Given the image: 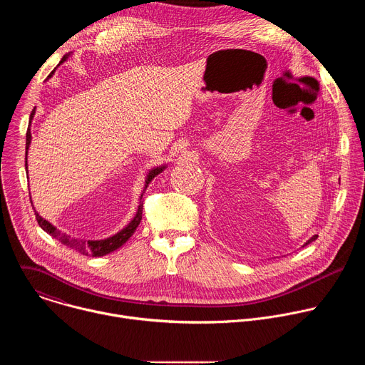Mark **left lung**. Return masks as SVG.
<instances>
[{"label": "left lung", "instance_id": "1", "mask_svg": "<svg viewBox=\"0 0 365 365\" xmlns=\"http://www.w3.org/2000/svg\"><path fill=\"white\" fill-rule=\"evenodd\" d=\"M317 238H318V235H314V237H312V238H310V240H309L306 244H309V242H312V241H315Z\"/></svg>", "mask_w": 365, "mask_h": 365}]
</instances>
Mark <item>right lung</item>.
Masks as SVG:
<instances>
[{
    "mask_svg": "<svg viewBox=\"0 0 365 365\" xmlns=\"http://www.w3.org/2000/svg\"><path fill=\"white\" fill-rule=\"evenodd\" d=\"M65 61V58L62 59V62ZM61 62V63H62ZM53 73V72H51ZM34 115V110L31 111L30 114V120L33 118ZM30 141H31V133H30V128L27 130V134H26V166H27V150H29V145H30ZM27 169V168H26ZM163 170V168H159V169H154L148 173L147 176V180H145V186L158 176L160 172ZM143 197V196H141ZM34 215H36V221L37 224L47 232L50 234L53 238H56L59 242H62L63 245L69 247V248H73L75 251L81 252V254H85V255H92V257H101V255H106L117 248H120L135 231V228L138 227L140 221H141V217H143V199L140 200V205H138V210H137V214L135 217L133 218V221L124 228L121 230L118 234L107 238V240H101V241H85V240H78V238H72L71 235H66L63 232H61L59 230H56L53 225H51L50 222H47L46 220H43L36 211H34Z\"/></svg>",
    "mask_w": 365,
    "mask_h": 365,
    "instance_id": "add662e5",
    "label": "right lung"
}]
</instances>
